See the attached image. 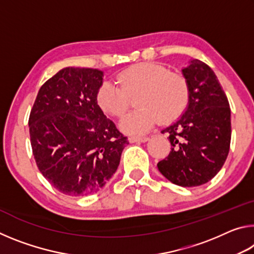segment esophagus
<instances>
[{
    "label": "esophagus",
    "mask_w": 254,
    "mask_h": 254,
    "mask_svg": "<svg viewBox=\"0 0 254 254\" xmlns=\"http://www.w3.org/2000/svg\"><path fill=\"white\" fill-rule=\"evenodd\" d=\"M149 137L147 136H130L128 137V142L130 143H140V142H147Z\"/></svg>",
    "instance_id": "esophagus-1"
}]
</instances>
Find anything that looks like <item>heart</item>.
Segmentation results:
<instances>
[{"label": "heart", "instance_id": "b5f03b06", "mask_svg": "<svg viewBox=\"0 0 254 254\" xmlns=\"http://www.w3.org/2000/svg\"><path fill=\"white\" fill-rule=\"evenodd\" d=\"M119 85L105 81L98 88L97 104L105 113L120 118L137 96L135 111L120 121V128L127 134H143L151 130L157 120L171 121L185 110L189 89L186 79L166 67L141 63L118 75Z\"/></svg>", "mask_w": 254, "mask_h": 254}]
</instances>
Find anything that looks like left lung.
Masks as SVG:
<instances>
[{
  "mask_svg": "<svg viewBox=\"0 0 254 254\" xmlns=\"http://www.w3.org/2000/svg\"><path fill=\"white\" fill-rule=\"evenodd\" d=\"M189 89L184 114L162 130L169 133L171 151L158 169L175 185L206 184L222 169L230 151L231 110L212 68L191 59L182 69Z\"/></svg>",
  "mask_w": 254,
  "mask_h": 254,
  "instance_id": "left-lung-1",
  "label": "left lung"
}]
</instances>
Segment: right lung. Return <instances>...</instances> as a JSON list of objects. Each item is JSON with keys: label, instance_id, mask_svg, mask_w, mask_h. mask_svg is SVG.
Returning <instances> with one entry per match:
<instances>
[{"label": "right lung", "instance_id": "add662e5", "mask_svg": "<svg viewBox=\"0 0 254 254\" xmlns=\"http://www.w3.org/2000/svg\"><path fill=\"white\" fill-rule=\"evenodd\" d=\"M103 76L93 68H63L41 86L30 113L38 168L63 194L100 190L115 174L128 143L97 104Z\"/></svg>", "mask_w": 254, "mask_h": 254}]
</instances>
